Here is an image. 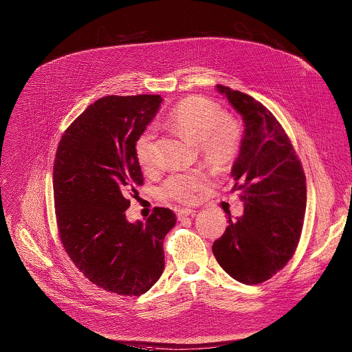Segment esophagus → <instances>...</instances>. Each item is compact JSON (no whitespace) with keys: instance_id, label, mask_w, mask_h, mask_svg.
I'll use <instances>...</instances> for the list:
<instances>
[{"instance_id":"1","label":"esophagus","mask_w":352,"mask_h":352,"mask_svg":"<svg viewBox=\"0 0 352 352\" xmlns=\"http://www.w3.org/2000/svg\"><path fill=\"white\" fill-rule=\"evenodd\" d=\"M177 213H178V219L182 220V219H185L189 214H196V211L192 210V208H181V210L177 211Z\"/></svg>"}]
</instances>
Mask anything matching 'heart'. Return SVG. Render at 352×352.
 Instances as JSON below:
<instances>
[{
	"label": "heart",
	"mask_w": 352,
	"mask_h": 352,
	"mask_svg": "<svg viewBox=\"0 0 352 352\" xmlns=\"http://www.w3.org/2000/svg\"><path fill=\"white\" fill-rule=\"evenodd\" d=\"M164 124L179 136L199 144L201 157L213 170L228 168L239 153L242 142L239 124L207 98L192 96L182 100L170 111ZM135 156L142 170L153 168L155 131L152 128L141 132L135 141ZM206 184L207 174L203 171L173 174L162 185L160 195L164 199L189 203Z\"/></svg>",
	"instance_id": "b5f03b06"
}]
</instances>
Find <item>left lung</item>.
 <instances>
[{
	"instance_id": "left-lung-1",
	"label": "left lung",
	"mask_w": 352,
	"mask_h": 352,
	"mask_svg": "<svg viewBox=\"0 0 352 352\" xmlns=\"http://www.w3.org/2000/svg\"><path fill=\"white\" fill-rule=\"evenodd\" d=\"M243 120V138L231 177L243 213L230 212L224 234L213 242L219 265L236 281L271 279L292 257L306 211V178L292 144L274 114L254 98L217 85Z\"/></svg>"
}]
</instances>
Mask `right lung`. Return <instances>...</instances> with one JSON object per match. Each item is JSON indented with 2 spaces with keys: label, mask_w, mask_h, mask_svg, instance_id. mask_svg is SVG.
<instances>
[{
  "label": "right lung",
  "mask_w": 352,
  "mask_h": 352,
  "mask_svg": "<svg viewBox=\"0 0 352 352\" xmlns=\"http://www.w3.org/2000/svg\"><path fill=\"white\" fill-rule=\"evenodd\" d=\"M159 95L104 96L58 144L53 188L61 242L78 271L120 295H141L163 274V241L177 216L156 207L145 221L125 211L142 185L135 141L155 118Z\"/></svg>",
  "instance_id": "obj_1"
}]
</instances>
